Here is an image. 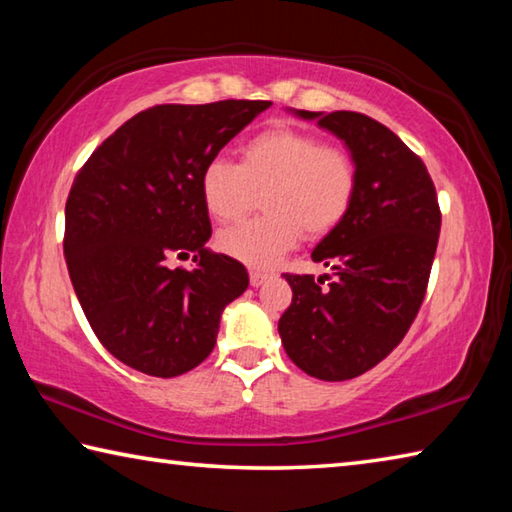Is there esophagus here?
Returning a JSON list of instances; mask_svg holds the SVG:
<instances>
[{
    "label": "esophagus",
    "instance_id": "obj_1",
    "mask_svg": "<svg viewBox=\"0 0 512 512\" xmlns=\"http://www.w3.org/2000/svg\"><path fill=\"white\" fill-rule=\"evenodd\" d=\"M268 280V273L262 271H250V287H262V284Z\"/></svg>",
    "mask_w": 512,
    "mask_h": 512
}]
</instances>
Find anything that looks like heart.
<instances>
[{
	"mask_svg": "<svg viewBox=\"0 0 512 512\" xmlns=\"http://www.w3.org/2000/svg\"><path fill=\"white\" fill-rule=\"evenodd\" d=\"M201 201L212 219H239L253 194L264 192L259 219L219 232V248L250 268H268L307 239H320L348 216L357 169L339 146L323 144L314 133L277 124L241 146L239 164L214 158L198 178Z\"/></svg>",
	"mask_w": 512,
	"mask_h": 512,
	"instance_id": "heart-1",
	"label": "heart"
}]
</instances>
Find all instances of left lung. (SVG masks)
I'll return each mask as SVG.
<instances>
[{"label":"left lung","instance_id":"left-lung-1","mask_svg":"<svg viewBox=\"0 0 512 512\" xmlns=\"http://www.w3.org/2000/svg\"><path fill=\"white\" fill-rule=\"evenodd\" d=\"M291 115L339 137L357 169V192L341 225L311 253L327 277L284 275L293 300L277 332L309 377L345 381L388 357L409 332L427 291L440 235L436 187L422 160L384 124L361 112Z\"/></svg>","mask_w":512,"mask_h":512}]
</instances>
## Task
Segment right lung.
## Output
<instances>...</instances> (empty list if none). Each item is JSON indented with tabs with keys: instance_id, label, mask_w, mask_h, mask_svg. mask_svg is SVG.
<instances>
[{
	"instance_id": "obj_1",
	"label": "right lung",
	"mask_w": 512,
	"mask_h": 512,
	"mask_svg": "<svg viewBox=\"0 0 512 512\" xmlns=\"http://www.w3.org/2000/svg\"><path fill=\"white\" fill-rule=\"evenodd\" d=\"M271 101L155 106L128 119L76 176L65 262L83 314L112 357L178 377L214 350L223 309L248 289L244 264L205 248L203 167ZM192 256V272L169 269Z\"/></svg>"
}]
</instances>
